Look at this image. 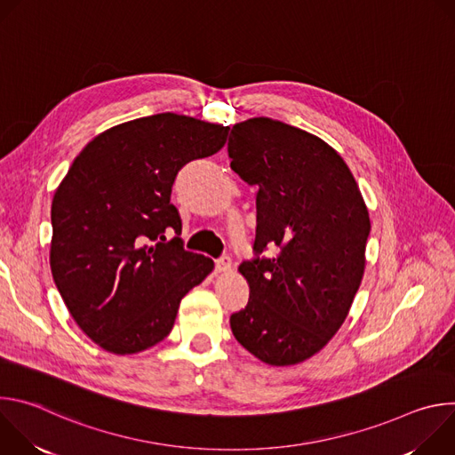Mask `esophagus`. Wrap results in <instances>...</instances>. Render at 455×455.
Wrapping results in <instances>:
<instances>
[{"label": "esophagus", "instance_id": "34e87169", "mask_svg": "<svg viewBox=\"0 0 455 455\" xmlns=\"http://www.w3.org/2000/svg\"><path fill=\"white\" fill-rule=\"evenodd\" d=\"M232 268V257L230 255H221L216 259V270L218 272H228Z\"/></svg>", "mask_w": 455, "mask_h": 455}]
</instances>
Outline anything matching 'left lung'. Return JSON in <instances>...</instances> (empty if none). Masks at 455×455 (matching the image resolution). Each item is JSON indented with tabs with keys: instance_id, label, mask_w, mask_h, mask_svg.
Instances as JSON below:
<instances>
[{
	"instance_id": "8db88e82",
	"label": "left lung",
	"mask_w": 455,
	"mask_h": 455,
	"mask_svg": "<svg viewBox=\"0 0 455 455\" xmlns=\"http://www.w3.org/2000/svg\"><path fill=\"white\" fill-rule=\"evenodd\" d=\"M228 156L232 171L257 187L255 257L239 265L250 299L230 328L255 358L295 365L326 346L349 313L365 268L369 212L344 158L290 124H235Z\"/></svg>"
}]
</instances>
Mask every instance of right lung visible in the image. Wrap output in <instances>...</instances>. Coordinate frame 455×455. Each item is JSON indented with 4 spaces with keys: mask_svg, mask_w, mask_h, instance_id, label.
I'll return each mask as SVG.
<instances>
[{
    "mask_svg": "<svg viewBox=\"0 0 455 455\" xmlns=\"http://www.w3.org/2000/svg\"><path fill=\"white\" fill-rule=\"evenodd\" d=\"M227 135L228 125L176 113L129 120L95 137L57 187L52 275L102 349L133 355L162 342L181 299L212 272V259L183 248L171 190L183 165L218 153Z\"/></svg>",
    "mask_w": 455,
    "mask_h": 455,
    "instance_id": "right-lung-1",
    "label": "right lung"
}]
</instances>
